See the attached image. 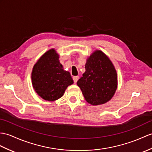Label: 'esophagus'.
I'll return each instance as SVG.
<instances>
[{
    "label": "esophagus",
    "mask_w": 152,
    "mask_h": 152,
    "mask_svg": "<svg viewBox=\"0 0 152 152\" xmlns=\"http://www.w3.org/2000/svg\"><path fill=\"white\" fill-rule=\"evenodd\" d=\"M78 79H79V76H77L73 77V80H74V82H75V83L77 82V81L78 80Z\"/></svg>",
    "instance_id": "esophagus-1"
}]
</instances>
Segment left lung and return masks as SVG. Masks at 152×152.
I'll use <instances>...</instances> for the list:
<instances>
[{"instance_id":"8db88e82","label":"left lung","mask_w":152,"mask_h":152,"mask_svg":"<svg viewBox=\"0 0 152 152\" xmlns=\"http://www.w3.org/2000/svg\"><path fill=\"white\" fill-rule=\"evenodd\" d=\"M86 72L77 82L85 99L93 105L106 103L117 88V74L111 61L103 52L95 50L87 59Z\"/></svg>"}]
</instances>
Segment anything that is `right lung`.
Here are the masks:
<instances>
[{"label": "right lung", "instance_id": "obj_1", "mask_svg": "<svg viewBox=\"0 0 152 152\" xmlns=\"http://www.w3.org/2000/svg\"><path fill=\"white\" fill-rule=\"evenodd\" d=\"M59 58L54 49H50L38 59L33 67V87L45 100L52 102L59 99L67 87L74 83L70 72L63 70Z\"/></svg>", "mask_w": 152, "mask_h": 152}]
</instances>
